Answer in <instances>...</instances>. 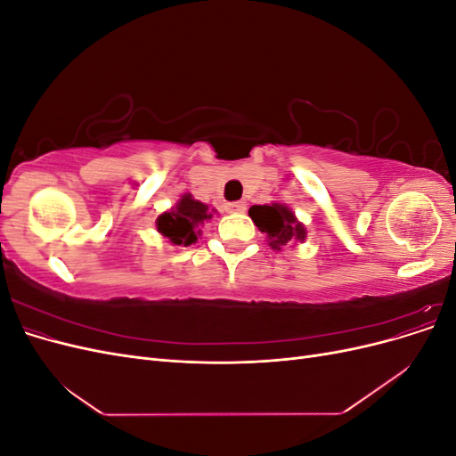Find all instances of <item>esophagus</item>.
Instances as JSON below:
<instances>
[{
    "mask_svg": "<svg viewBox=\"0 0 456 456\" xmlns=\"http://www.w3.org/2000/svg\"><path fill=\"white\" fill-rule=\"evenodd\" d=\"M224 209H226L228 213H245L247 203H245V201H232V203H226Z\"/></svg>",
    "mask_w": 456,
    "mask_h": 456,
    "instance_id": "obj_1",
    "label": "esophagus"
}]
</instances>
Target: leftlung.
I'll return each instance as SVG.
<instances>
[{"label":"left lung","instance_id":"left-lung-1","mask_svg":"<svg viewBox=\"0 0 456 456\" xmlns=\"http://www.w3.org/2000/svg\"><path fill=\"white\" fill-rule=\"evenodd\" d=\"M255 226L266 233V241L275 251H281L287 243H300L306 238V228L295 213L285 203H268V205H253L249 209Z\"/></svg>","mask_w":456,"mask_h":456}]
</instances>
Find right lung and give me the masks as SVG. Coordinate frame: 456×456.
<instances>
[{"mask_svg": "<svg viewBox=\"0 0 456 456\" xmlns=\"http://www.w3.org/2000/svg\"><path fill=\"white\" fill-rule=\"evenodd\" d=\"M215 209L194 200L191 194H183L171 209L156 218V228L165 240L176 247H188L201 236V226L213 218Z\"/></svg>", "mask_w": 456, "mask_h": 456, "instance_id": "1", "label": "right lung"}]
</instances>
